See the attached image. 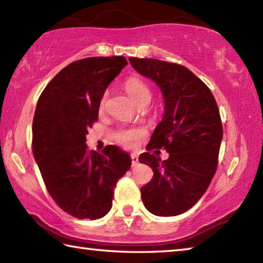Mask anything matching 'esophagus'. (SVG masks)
I'll return each mask as SVG.
<instances>
[{
  "mask_svg": "<svg viewBox=\"0 0 263 263\" xmlns=\"http://www.w3.org/2000/svg\"><path fill=\"white\" fill-rule=\"evenodd\" d=\"M131 160H132V167H135L138 163H139V161H138L137 154H131Z\"/></svg>",
  "mask_w": 263,
  "mask_h": 263,
  "instance_id": "1",
  "label": "esophagus"
}]
</instances>
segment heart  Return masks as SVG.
Masks as SVG:
<instances>
[{
    "mask_svg": "<svg viewBox=\"0 0 263 263\" xmlns=\"http://www.w3.org/2000/svg\"><path fill=\"white\" fill-rule=\"evenodd\" d=\"M124 89L131 97L132 101L139 106L141 104H148L152 99V91L148 84L146 83L144 80H141L137 77L128 78L125 82H124ZM109 91L105 90L102 94L100 102H99V111L102 114L104 112L106 109V103H108ZM146 136V131L142 127L139 126H132V127H119L114 132V139L117 144L124 146V147L131 148L135 147L137 142L139 141L141 138Z\"/></svg>",
    "mask_w": 263,
    "mask_h": 263,
    "instance_id": "b5f03b06",
    "label": "heart"
}]
</instances>
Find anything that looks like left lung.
Listing matches in <instances>:
<instances>
[{
    "instance_id": "1",
    "label": "left lung",
    "mask_w": 263,
    "mask_h": 263,
    "mask_svg": "<svg viewBox=\"0 0 263 263\" xmlns=\"http://www.w3.org/2000/svg\"><path fill=\"white\" fill-rule=\"evenodd\" d=\"M138 73L158 84L164 114L147 151L163 148L161 161L142 153L139 161L153 169V179L141 188L145 208L155 216H177L193 208L205 193L218 167L222 125L209 87L186 67L158 59L128 58Z\"/></svg>"
}]
</instances>
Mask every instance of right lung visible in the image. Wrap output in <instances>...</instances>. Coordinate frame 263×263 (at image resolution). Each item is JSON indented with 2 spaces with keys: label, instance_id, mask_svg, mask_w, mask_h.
<instances>
[{
  "label": "right lung",
  "instance_id": "add662e5",
  "mask_svg": "<svg viewBox=\"0 0 263 263\" xmlns=\"http://www.w3.org/2000/svg\"><path fill=\"white\" fill-rule=\"evenodd\" d=\"M127 65L124 57H91L61 69L39 96L32 152L58 206L78 219H99L112 206L114 189L130 169L128 154L114 145L101 153L86 144L99 119V102Z\"/></svg>",
  "mask_w": 263,
  "mask_h": 263
}]
</instances>
